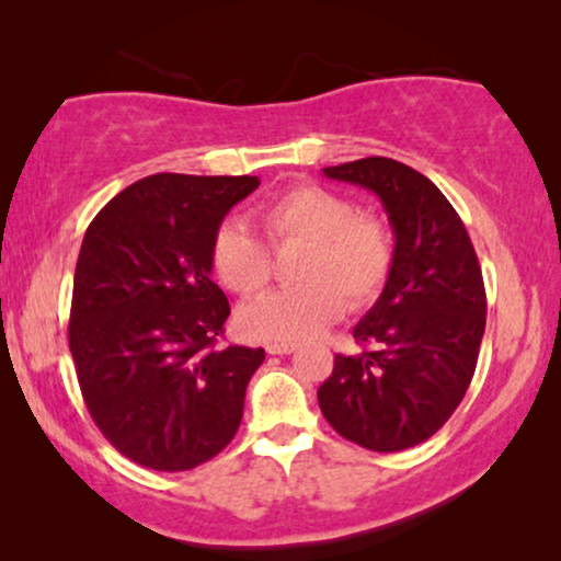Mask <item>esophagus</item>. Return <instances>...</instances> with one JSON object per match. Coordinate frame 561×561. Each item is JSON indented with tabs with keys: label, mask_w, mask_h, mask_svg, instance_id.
Instances as JSON below:
<instances>
[{
	"label": "esophagus",
	"mask_w": 561,
	"mask_h": 561,
	"mask_svg": "<svg viewBox=\"0 0 561 561\" xmlns=\"http://www.w3.org/2000/svg\"><path fill=\"white\" fill-rule=\"evenodd\" d=\"M265 350H267V355H290V352L298 350V344H294V342H271V344H265Z\"/></svg>",
	"instance_id": "1"
}]
</instances>
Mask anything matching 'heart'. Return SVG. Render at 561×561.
<instances>
[{"label": "heart", "mask_w": 561, "mask_h": 561, "mask_svg": "<svg viewBox=\"0 0 561 561\" xmlns=\"http://www.w3.org/2000/svg\"><path fill=\"white\" fill-rule=\"evenodd\" d=\"M271 248L304 244L294 263L296 286L273 290L240 309V329L252 340L301 342L350 311H365L386 294L396 267V234L388 219L359 211L350 196L317 183L290 186L257 209ZM209 263L225 288L255 296L273 278L265 242L242 221L214 229Z\"/></svg>", "instance_id": "1"}]
</instances>
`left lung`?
Masks as SVG:
<instances>
[{"label":"left lung","instance_id":"8db88e82","mask_svg":"<svg viewBox=\"0 0 561 561\" xmlns=\"http://www.w3.org/2000/svg\"><path fill=\"white\" fill-rule=\"evenodd\" d=\"M324 175L380 196L396 267L352 332L363 352L334 357L319 405L344 439L403 451L439 432L470 388L488 311L480 263L455 206L413 168L375 156Z\"/></svg>","mask_w":561,"mask_h":561}]
</instances>
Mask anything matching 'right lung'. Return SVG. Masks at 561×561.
<instances>
[{"instance_id": "add662e5", "label": "right lung", "mask_w": 561, "mask_h": 561, "mask_svg": "<svg viewBox=\"0 0 561 561\" xmlns=\"http://www.w3.org/2000/svg\"><path fill=\"white\" fill-rule=\"evenodd\" d=\"M257 186V175L156 173L83 234L68 321L76 378L106 442L148 470H194L240 428L265 350L217 347L229 301L209 244Z\"/></svg>"}]
</instances>
